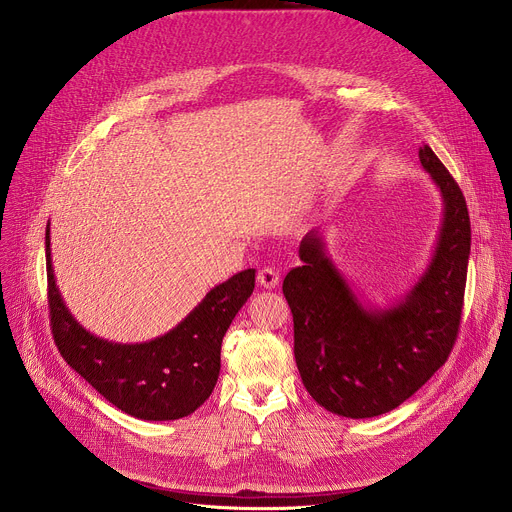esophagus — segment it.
Wrapping results in <instances>:
<instances>
[{"instance_id":"34e87169","label":"esophagus","mask_w":512,"mask_h":512,"mask_svg":"<svg viewBox=\"0 0 512 512\" xmlns=\"http://www.w3.org/2000/svg\"><path fill=\"white\" fill-rule=\"evenodd\" d=\"M257 282H259L263 288L272 290V288H276V286H278V282H280V274L274 270V267H261L259 274H257Z\"/></svg>"}]
</instances>
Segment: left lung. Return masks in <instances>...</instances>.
<instances>
[{
    "instance_id": "1",
    "label": "left lung",
    "mask_w": 512,
    "mask_h": 512,
    "mask_svg": "<svg viewBox=\"0 0 512 512\" xmlns=\"http://www.w3.org/2000/svg\"><path fill=\"white\" fill-rule=\"evenodd\" d=\"M423 170L442 197V224L425 272L388 307L363 303L311 230L303 265L282 290L294 321V359L307 392L334 415H384L413 396L446 363L459 334L471 222L459 184L438 155L419 149Z\"/></svg>"
}]
</instances>
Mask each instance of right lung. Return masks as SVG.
Here are the masks:
<instances>
[{"instance_id":"right-lung-1","label":"right lung","mask_w":512,"mask_h":512,"mask_svg":"<svg viewBox=\"0 0 512 512\" xmlns=\"http://www.w3.org/2000/svg\"><path fill=\"white\" fill-rule=\"evenodd\" d=\"M45 259L53 340L80 378L126 415L145 421H174L203 405L218 384L224 334L253 294L255 270L211 288L168 334L122 344L91 334L66 307L53 274L49 224Z\"/></svg>"}]
</instances>
